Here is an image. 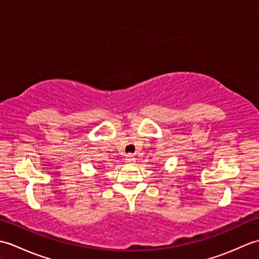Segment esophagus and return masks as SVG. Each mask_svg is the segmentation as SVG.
I'll return each mask as SVG.
<instances>
[{"mask_svg": "<svg viewBox=\"0 0 259 259\" xmlns=\"http://www.w3.org/2000/svg\"><path fill=\"white\" fill-rule=\"evenodd\" d=\"M136 160H137V159L133 155H128V156H126V158H125V162L128 163V164H134L136 162Z\"/></svg>", "mask_w": 259, "mask_h": 259, "instance_id": "esophagus-1", "label": "esophagus"}]
</instances>
